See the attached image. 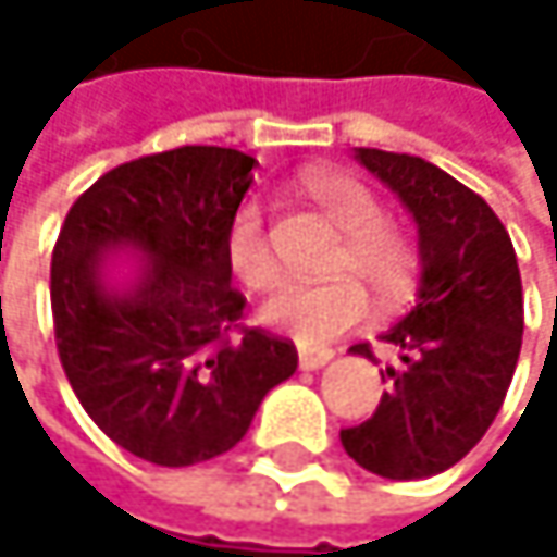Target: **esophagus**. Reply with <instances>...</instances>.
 I'll use <instances>...</instances> for the list:
<instances>
[{
    "label": "esophagus",
    "mask_w": 557,
    "mask_h": 557,
    "mask_svg": "<svg viewBox=\"0 0 557 557\" xmlns=\"http://www.w3.org/2000/svg\"><path fill=\"white\" fill-rule=\"evenodd\" d=\"M297 357H300V368L304 371H317V368H324V363L334 357V350L331 347H307V344H300L297 347Z\"/></svg>",
    "instance_id": "esophagus-1"
}]
</instances>
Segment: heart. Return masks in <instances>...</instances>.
<instances>
[{
	"instance_id": "obj_1",
	"label": "heart",
	"mask_w": 557,
	"mask_h": 557,
	"mask_svg": "<svg viewBox=\"0 0 557 557\" xmlns=\"http://www.w3.org/2000/svg\"><path fill=\"white\" fill-rule=\"evenodd\" d=\"M307 197L341 233L327 270L341 273L317 284H284L267 304L263 320L294 334L304 344L331 341L368 317V294L381 304H397L418 281V253L400 230L384 223V203L371 186L347 173H313L304 183ZM226 263L247 290H267L276 281V257L270 247L260 200H244L226 223Z\"/></svg>"
}]
</instances>
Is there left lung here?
<instances>
[{"label": "left lung", "instance_id": "8db88e82", "mask_svg": "<svg viewBox=\"0 0 557 557\" xmlns=\"http://www.w3.org/2000/svg\"><path fill=\"white\" fill-rule=\"evenodd\" d=\"M354 157L411 210L421 284L414 310L381 334L397 350L381 371L391 387L341 444L371 474L431 478L458 465L505 404L524 331L518 257L495 210L441 166L363 146ZM350 354L374 360L371 344Z\"/></svg>", "mask_w": 557, "mask_h": 557}]
</instances>
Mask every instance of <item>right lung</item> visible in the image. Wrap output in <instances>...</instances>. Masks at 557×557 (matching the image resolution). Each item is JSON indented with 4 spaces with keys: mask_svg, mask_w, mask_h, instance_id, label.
Instances as JSON below:
<instances>
[{
    "mask_svg": "<svg viewBox=\"0 0 557 557\" xmlns=\"http://www.w3.org/2000/svg\"><path fill=\"white\" fill-rule=\"evenodd\" d=\"M257 160L180 146L102 173L70 207L52 250V324L62 371L96 428L160 468L210 461L237 444L297 347L240 327L226 223ZM144 257L126 288L101 260Z\"/></svg>",
    "mask_w": 557,
    "mask_h": 557,
    "instance_id": "add662e5",
    "label": "right lung"
}]
</instances>
